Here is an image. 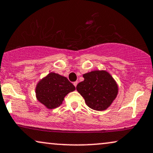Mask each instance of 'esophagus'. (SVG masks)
Here are the masks:
<instances>
[{
	"instance_id": "34e87169",
	"label": "esophagus",
	"mask_w": 153,
	"mask_h": 153,
	"mask_svg": "<svg viewBox=\"0 0 153 153\" xmlns=\"http://www.w3.org/2000/svg\"><path fill=\"white\" fill-rule=\"evenodd\" d=\"M73 85H74V86L75 87V88H76L77 85H78V82H77V81H75V82H73Z\"/></svg>"
}]
</instances>
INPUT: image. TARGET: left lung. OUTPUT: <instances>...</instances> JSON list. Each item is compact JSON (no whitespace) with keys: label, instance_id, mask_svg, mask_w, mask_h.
Listing matches in <instances>:
<instances>
[{"label":"left lung","instance_id":"8db88e82","mask_svg":"<svg viewBox=\"0 0 153 153\" xmlns=\"http://www.w3.org/2000/svg\"><path fill=\"white\" fill-rule=\"evenodd\" d=\"M77 90L91 109L103 111L111 105L118 94V86L107 71H94L83 75Z\"/></svg>","mask_w":153,"mask_h":153}]
</instances>
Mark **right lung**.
I'll use <instances>...</instances> for the list:
<instances>
[{
  "instance_id": "add662e5",
  "label": "right lung",
  "mask_w": 153,
  "mask_h": 153,
  "mask_svg": "<svg viewBox=\"0 0 153 153\" xmlns=\"http://www.w3.org/2000/svg\"><path fill=\"white\" fill-rule=\"evenodd\" d=\"M75 90V86L65 77L51 73L37 84L36 95L46 108L54 109L62 104L67 94Z\"/></svg>"
}]
</instances>
